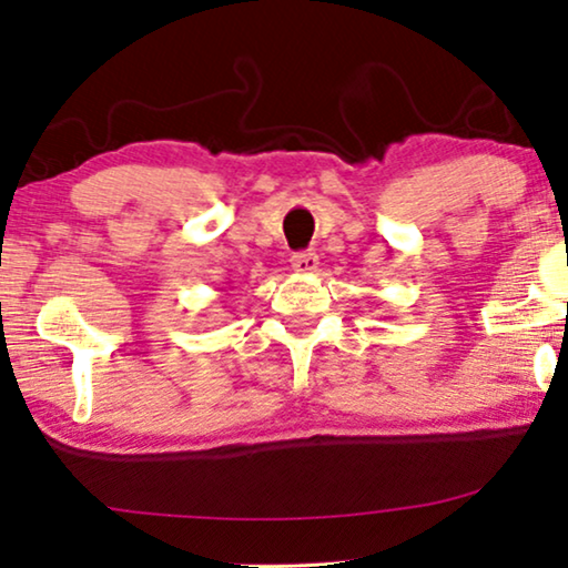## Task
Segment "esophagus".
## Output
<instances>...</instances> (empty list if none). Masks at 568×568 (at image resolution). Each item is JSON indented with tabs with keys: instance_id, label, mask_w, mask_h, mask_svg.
<instances>
[{
	"instance_id": "34e87169",
	"label": "esophagus",
	"mask_w": 568,
	"mask_h": 568,
	"mask_svg": "<svg viewBox=\"0 0 568 568\" xmlns=\"http://www.w3.org/2000/svg\"><path fill=\"white\" fill-rule=\"evenodd\" d=\"M317 263H321V261H317V255L310 253V251L292 255V271H294V274H315Z\"/></svg>"
}]
</instances>
